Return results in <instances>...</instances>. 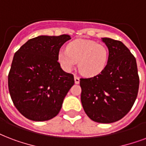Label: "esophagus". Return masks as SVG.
<instances>
[{"label":"esophagus","instance_id":"34e87169","mask_svg":"<svg viewBox=\"0 0 146 146\" xmlns=\"http://www.w3.org/2000/svg\"><path fill=\"white\" fill-rule=\"evenodd\" d=\"M74 80H75L76 84H78V83H80V78H79V76H77L76 75L74 76Z\"/></svg>","mask_w":146,"mask_h":146}]
</instances>
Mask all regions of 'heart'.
Listing matches in <instances>:
<instances>
[{
  "label": "heart",
  "instance_id": "b5f03b06",
  "mask_svg": "<svg viewBox=\"0 0 146 146\" xmlns=\"http://www.w3.org/2000/svg\"><path fill=\"white\" fill-rule=\"evenodd\" d=\"M109 53L103 44L92 40L78 39L69 43L66 50H60L57 60L66 72L72 70L76 63L80 73L86 76L98 75L107 65Z\"/></svg>",
  "mask_w": 146,
  "mask_h": 146
}]
</instances>
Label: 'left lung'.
Listing matches in <instances>:
<instances>
[{
    "mask_svg": "<svg viewBox=\"0 0 146 146\" xmlns=\"http://www.w3.org/2000/svg\"><path fill=\"white\" fill-rule=\"evenodd\" d=\"M109 49L105 69L90 78H80L81 103L90 119L112 123L123 118L135 103L139 86L134 56L119 40L103 38Z\"/></svg>",
    "mask_w": 146,
    "mask_h": 146,
    "instance_id": "8db88e82",
    "label": "left lung"
}]
</instances>
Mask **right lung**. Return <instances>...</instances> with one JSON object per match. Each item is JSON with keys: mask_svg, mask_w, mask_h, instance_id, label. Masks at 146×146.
<instances>
[{"mask_svg": "<svg viewBox=\"0 0 146 146\" xmlns=\"http://www.w3.org/2000/svg\"><path fill=\"white\" fill-rule=\"evenodd\" d=\"M66 34L29 40L14 56L8 90L17 110L28 119L46 121L57 115L74 84L73 74L61 69L57 54Z\"/></svg>", "mask_w": 146, "mask_h": 146, "instance_id": "obj_1", "label": "right lung"}]
</instances>
